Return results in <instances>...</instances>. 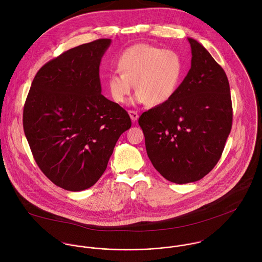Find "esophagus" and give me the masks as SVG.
I'll use <instances>...</instances> for the list:
<instances>
[{
	"label": "esophagus",
	"mask_w": 262,
	"mask_h": 262,
	"mask_svg": "<svg viewBox=\"0 0 262 262\" xmlns=\"http://www.w3.org/2000/svg\"><path fill=\"white\" fill-rule=\"evenodd\" d=\"M129 113V115H130V118H131V120L133 121V122H135L138 118H139V115H138V113L136 112V111H128Z\"/></svg>",
	"instance_id": "1"
}]
</instances>
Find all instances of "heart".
I'll return each mask as SVG.
<instances>
[{"label":"heart","mask_w":262,"mask_h":262,"mask_svg":"<svg viewBox=\"0 0 262 262\" xmlns=\"http://www.w3.org/2000/svg\"><path fill=\"white\" fill-rule=\"evenodd\" d=\"M119 72L106 77V85L114 102L124 104L133 83L136 93L133 103L153 106L169 102L176 95L184 75L185 63L174 50L145 43L125 49L117 59Z\"/></svg>","instance_id":"b5f03b06"}]
</instances>
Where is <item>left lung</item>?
<instances>
[{"instance_id":"8db88e82","label":"left lung","mask_w":262,"mask_h":262,"mask_svg":"<svg viewBox=\"0 0 262 262\" xmlns=\"http://www.w3.org/2000/svg\"><path fill=\"white\" fill-rule=\"evenodd\" d=\"M187 40L191 67L176 95L138 120L151 163L179 185L196 182L215 167L233 119L224 70L201 43Z\"/></svg>"}]
</instances>
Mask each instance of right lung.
Returning <instances> with one entry per match:
<instances>
[{
  "instance_id": "obj_1",
  "label": "right lung",
  "mask_w": 262,
  "mask_h": 262,
  "mask_svg": "<svg viewBox=\"0 0 262 262\" xmlns=\"http://www.w3.org/2000/svg\"><path fill=\"white\" fill-rule=\"evenodd\" d=\"M111 39L72 48L45 63L28 93L23 127L41 171L57 187L94 186L131 119L101 92L100 63Z\"/></svg>"
}]
</instances>
